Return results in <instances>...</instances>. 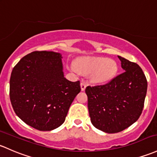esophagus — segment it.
<instances>
[{
	"mask_svg": "<svg viewBox=\"0 0 157 157\" xmlns=\"http://www.w3.org/2000/svg\"><path fill=\"white\" fill-rule=\"evenodd\" d=\"M80 87H81L82 91H84L86 89V84L84 83V82H81V83H80Z\"/></svg>",
	"mask_w": 157,
	"mask_h": 157,
	"instance_id": "1",
	"label": "esophagus"
}]
</instances>
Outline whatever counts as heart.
<instances>
[{"mask_svg": "<svg viewBox=\"0 0 157 157\" xmlns=\"http://www.w3.org/2000/svg\"><path fill=\"white\" fill-rule=\"evenodd\" d=\"M77 67L71 66L73 71L90 74L95 83H105L111 80L117 73V65L113 60L103 57H83L77 61Z\"/></svg>", "mask_w": 157, "mask_h": 157, "instance_id": "b5f03b06", "label": "heart"}]
</instances>
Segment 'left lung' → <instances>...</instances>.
Masks as SVG:
<instances>
[{
    "mask_svg": "<svg viewBox=\"0 0 157 157\" xmlns=\"http://www.w3.org/2000/svg\"><path fill=\"white\" fill-rule=\"evenodd\" d=\"M124 71L104 85L87 86L88 109L94 126L107 133L126 129L144 108L147 81L138 64L118 56Z\"/></svg>",
    "mask_w": 157,
    "mask_h": 157,
    "instance_id": "left-lung-1",
    "label": "left lung"
}]
</instances>
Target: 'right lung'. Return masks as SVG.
I'll return each instance as SVG.
<instances>
[{
  "instance_id": "right-lung-1",
  "label": "right lung",
  "mask_w": 157,
  "mask_h": 157,
  "mask_svg": "<svg viewBox=\"0 0 157 157\" xmlns=\"http://www.w3.org/2000/svg\"><path fill=\"white\" fill-rule=\"evenodd\" d=\"M80 81L64 77L62 55L34 51L15 65L10 80V98L16 114L40 131H50L65 122L80 92Z\"/></svg>"
}]
</instances>
